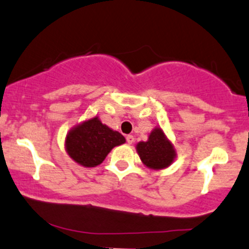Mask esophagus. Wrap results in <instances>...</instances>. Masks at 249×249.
Here are the masks:
<instances>
[{
	"mask_svg": "<svg viewBox=\"0 0 249 249\" xmlns=\"http://www.w3.org/2000/svg\"><path fill=\"white\" fill-rule=\"evenodd\" d=\"M126 141L129 144H133V142H135V137H133L132 135H127L126 136Z\"/></svg>",
	"mask_w": 249,
	"mask_h": 249,
	"instance_id": "34e87169",
	"label": "esophagus"
}]
</instances>
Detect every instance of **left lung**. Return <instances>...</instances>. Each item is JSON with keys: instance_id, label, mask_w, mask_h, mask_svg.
<instances>
[{"instance_id": "8db88e82", "label": "left lung", "mask_w": 249, "mask_h": 249, "mask_svg": "<svg viewBox=\"0 0 249 249\" xmlns=\"http://www.w3.org/2000/svg\"><path fill=\"white\" fill-rule=\"evenodd\" d=\"M136 150L142 163L153 171L168 168L177 159L174 145L159 126L154 127L149 133L148 141L136 144Z\"/></svg>"}]
</instances>
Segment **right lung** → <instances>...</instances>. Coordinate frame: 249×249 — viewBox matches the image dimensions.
<instances>
[{
  "instance_id": "1",
  "label": "right lung",
  "mask_w": 249,
  "mask_h": 249,
  "mask_svg": "<svg viewBox=\"0 0 249 249\" xmlns=\"http://www.w3.org/2000/svg\"><path fill=\"white\" fill-rule=\"evenodd\" d=\"M126 142L118 131L103 124L98 116L75 125L65 136L64 148L69 158L86 168L96 167L114 146Z\"/></svg>"
}]
</instances>
